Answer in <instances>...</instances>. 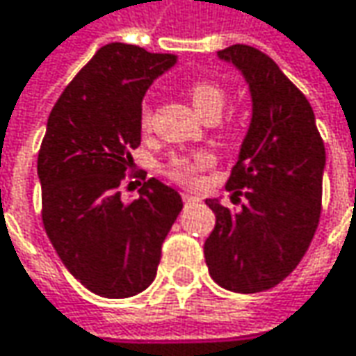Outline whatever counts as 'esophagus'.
I'll return each instance as SVG.
<instances>
[{"label":"esophagus","instance_id":"34e87169","mask_svg":"<svg viewBox=\"0 0 356 356\" xmlns=\"http://www.w3.org/2000/svg\"><path fill=\"white\" fill-rule=\"evenodd\" d=\"M182 200L186 204H192V202H200V196H194V194H182Z\"/></svg>","mask_w":356,"mask_h":356}]
</instances>
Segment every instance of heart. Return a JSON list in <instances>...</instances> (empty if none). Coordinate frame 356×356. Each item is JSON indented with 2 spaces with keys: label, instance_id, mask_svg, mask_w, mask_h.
I'll return each mask as SVG.
<instances>
[{
  "label": "heart",
  "instance_id": "heart-1",
  "mask_svg": "<svg viewBox=\"0 0 356 356\" xmlns=\"http://www.w3.org/2000/svg\"><path fill=\"white\" fill-rule=\"evenodd\" d=\"M192 101V107L202 119L211 117H220L225 105H227V92L220 89L213 81H196L188 90ZM141 127L147 129L152 123V109L147 103L141 107ZM215 165V156L209 152H196V154H186V156H174L168 164L164 172L174 182L184 184V186H194L198 184L202 172Z\"/></svg>",
  "mask_w": 356,
  "mask_h": 356
}]
</instances>
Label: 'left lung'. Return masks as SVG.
Listing matches in <instances>:
<instances>
[{"mask_svg": "<svg viewBox=\"0 0 356 356\" xmlns=\"http://www.w3.org/2000/svg\"><path fill=\"white\" fill-rule=\"evenodd\" d=\"M218 58L241 70L253 113L227 182L241 209L207 200L216 222L204 259L220 288L264 292L292 273L316 233L326 152L308 99L267 54L235 44Z\"/></svg>", "mask_w": 356, "mask_h": 356, "instance_id": "1", "label": "left lung"}]
</instances>
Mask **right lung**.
<instances>
[{"mask_svg":"<svg viewBox=\"0 0 356 356\" xmlns=\"http://www.w3.org/2000/svg\"><path fill=\"white\" fill-rule=\"evenodd\" d=\"M176 64L111 42L81 68L52 107L38 154L42 222L64 267L92 293L129 298L156 277L180 194L149 178L136 200L119 184L141 141V99Z\"/></svg>","mask_w":356,"mask_h":356,"instance_id":"right-lung-1","label":"right lung"}]
</instances>
